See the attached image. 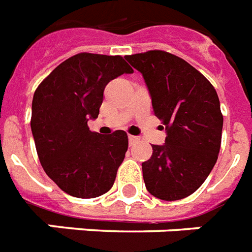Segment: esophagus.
I'll return each mask as SVG.
<instances>
[{"label": "esophagus", "mask_w": 252, "mask_h": 252, "mask_svg": "<svg viewBox=\"0 0 252 252\" xmlns=\"http://www.w3.org/2000/svg\"><path fill=\"white\" fill-rule=\"evenodd\" d=\"M128 141H129V145H136L138 141H140V137H136V136H128Z\"/></svg>", "instance_id": "obj_1"}]
</instances>
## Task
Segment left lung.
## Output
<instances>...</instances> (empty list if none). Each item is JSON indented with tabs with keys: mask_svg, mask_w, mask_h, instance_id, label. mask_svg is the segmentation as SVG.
<instances>
[{
	"mask_svg": "<svg viewBox=\"0 0 252 252\" xmlns=\"http://www.w3.org/2000/svg\"><path fill=\"white\" fill-rule=\"evenodd\" d=\"M141 73L153 112L165 126L163 145L142 162L146 189L166 201L192 195L217 162L223 118L219 95L205 77L183 59L149 51L126 56Z\"/></svg>",
	"mask_w": 252,
	"mask_h": 252,
	"instance_id": "obj_1",
	"label": "left lung"
}]
</instances>
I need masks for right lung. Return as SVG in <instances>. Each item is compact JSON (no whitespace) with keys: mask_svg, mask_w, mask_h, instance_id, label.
<instances>
[{"mask_svg":"<svg viewBox=\"0 0 252 252\" xmlns=\"http://www.w3.org/2000/svg\"><path fill=\"white\" fill-rule=\"evenodd\" d=\"M133 69L122 56L78 53L61 63L35 91L31 130L45 174L68 195L93 199L110 191L128 149L124 130L91 132L104 87Z\"/></svg>","mask_w":252,"mask_h":252,"instance_id":"obj_1","label":"right lung"}]
</instances>
